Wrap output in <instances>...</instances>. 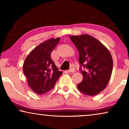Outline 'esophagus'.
<instances>
[{"label":"esophagus","instance_id":"obj_1","mask_svg":"<svg viewBox=\"0 0 129 129\" xmlns=\"http://www.w3.org/2000/svg\"><path fill=\"white\" fill-rule=\"evenodd\" d=\"M68 72H70V73H74L75 72V69L74 68H71L70 70H68Z\"/></svg>","mask_w":129,"mask_h":129}]
</instances>
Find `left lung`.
<instances>
[{"label": "left lung", "instance_id": "obj_1", "mask_svg": "<svg viewBox=\"0 0 129 129\" xmlns=\"http://www.w3.org/2000/svg\"><path fill=\"white\" fill-rule=\"evenodd\" d=\"M70 39L79 53L80 70L83 80L77 84L81 92L94 96L106 87L113 69L110 52L100 41L89 35L71 36ZM82 67L86 69L83 71Z\"/></svg>", "mask_w": 129, "mask_h": 129}]
</instances>
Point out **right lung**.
Instances as JSON below:
<instances>
[{
	"label": "right lung",
	"mask_w": 129,
	"mask_h": 129,
	"mask_svg": "<svg viewBox=\"0 0 129 129\" xmlns=\"http://www.w3.org/2000/svg\"><path fill=\"white\" fill-rule=\"evenodd\" d=\"M60 39L52 38L40 43L24 60L23 71L29 86L35 93L43 94L48 92L62 74L51 58V53Z\"/></svg>",
	"instance_id": "right-lung-1"
}]
</instances>
